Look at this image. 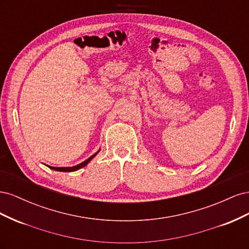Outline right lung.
<instances>
[{
  "mask_svg": "<svg viewBox=\"0 0 249 249\" xmlns=\"http://www.w3.org/2000/svg\"><path fill=\"white\" fill-rule=\"evenodd\" d=\"M94 156H96V154H94V155H92L91 157L89 158V159H87L86 161H84V162H82L81 164H79V165H77V166H72V167H50V168H52V169H54V170H57V171H64V172H71V171H76V170H78V169H80V168H82V167H84L85 165H87L89 162H90V160L92 159V158H94Z\"/></svg>",
  "mask_w": 249,
  "mask_h": 249,
  "instance_id": "obj_1",
  "label": "right lung"
}]
</instances>
